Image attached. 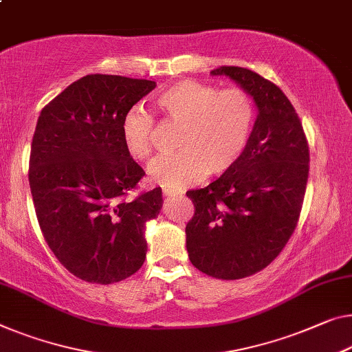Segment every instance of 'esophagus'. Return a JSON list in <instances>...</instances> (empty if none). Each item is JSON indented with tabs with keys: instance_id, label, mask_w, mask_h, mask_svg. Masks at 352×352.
<instances>
[{
	"instance_id": "1",
	"label": "esophagus",
	"mask_w": 352,
	"mask_h": 352,
	"mask_svg": "<svg viewBox=\"0 0 352 352\" xmlns=\"http://www.w3.org/2000/svg\"><path fill=\"white\" fill-rule=\"evenodd\" d=\"M162 194H164L166 197H172V196H180V194H183V191L170 190V188H164V190H162Z\"/></svg>"
}]
</instances>
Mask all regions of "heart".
<instances>
[{
    "label": "heart",
    "mask_w": 352,
    "mask_h": 352,
    "mask_svg": "<svg viewBox=\"0 0 352 352\" xmlns=\"http://www.w3.org/2000/svg\"><path fill=\"white\" fill-rule=\"evenodd\" d=\"M155 106L166 122L180 126L174 156L156 158L150 180L166 188H185L237 164L250 142L256 120L253 98L243 88H224L183 80L162 90ZM155 118L131 107L122 120V140L131 158L144 161L153 151Z\"/></svg>",
    "instance_id": "heart-1"
}]
</instances>
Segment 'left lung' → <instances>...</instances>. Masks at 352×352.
<instances>
[{
    "instance_id": "left-lung-1",
    "label": "left lung",
    "mask_w": 352,
    "mask_h": 352,
    "mask_svg": "<svg viewBox=\"0 0 352 352\" xmlns=\"http://www.w3.org/2000/svg\"><path fill=\"white\" fill-rule=\"evenodd\" d=\"M253 96L259 115L232 169L202 190L188 191L191 264L218 280H240L274 261L296 229L305 197L310 148L300 118L274 82L237 66H221Z\"/></svg>"
}]
</instances>
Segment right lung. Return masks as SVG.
Masks as SVG:
<instances>
[{"label":"right lung","instance_id":"obj_1","mask_svg":"<svg viewBox=\"0 0 352 352\" xmlns=\"http://www.w3.org/2000/svg\"><path fill=\"white\" fill-rule=\"evenodd\" d=\"M156 87L145 78L90 74L52 99L36 124L28 180L49 248L72 275L112 285L146 254L145 223L161 210V188L142 191L145 172L124 150V113Z\"/></svg>","mask_w":352,"mask_h":352}]
</instances>
